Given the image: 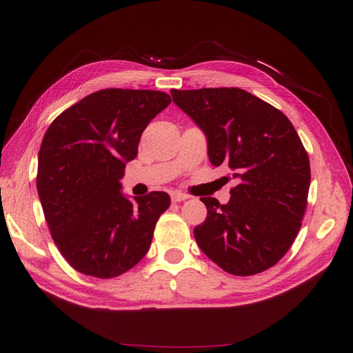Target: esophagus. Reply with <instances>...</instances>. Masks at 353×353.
I'll return each mask as SVG.
<instances>
[{
    "instance_id": "obj_1",
    "label": "esophagus",
    "mask_w": 353,
    "mask_h": 353,
    "mask_svg": "<svg viewBox=\"0 0 353 353\" xmlns=\"http://www.w3.org/2000/svg\"><path fill=\"white\" fill-rule=\"evenodd\" d=\"M170 199H172V201H174V203H179V201H184V200H187V199H188V196H187V194H184V193H178V191H175V193L170 194Z\"/></svg>"
}]
</instances>
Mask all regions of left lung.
Wrapping results in <instances>:
<instances>
[{
    "label": "left lung",
    "instance_id": "obj_1",
    "mask_svg": "<svg viewBox=\"0 0 353 353\" xmlns=\"http://www.w3.org/2000/svg\"><path fill=\"white\" fill-rule=\"evenodd\" d=\"M170 94L205 132L210 163L228 166L239 181L227 205L200 197L208 216L194 228L199 248L232 275L271 268L302 227L311 184L309 157L294 126L283 112L240 88Z\"/></svg>",
    "mask_w": 353,
    "mask_h": 353
}]
</instances>
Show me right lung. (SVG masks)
<instances>
[{
  "instance_id": "add662e5",
  "label": "right lung",
  "mask_w": 353,
  "mask_h": 353,
  "mask_svg": "<svg viewBox=\"0 0 353 353\" xmlns=\"http://www.w3.org/2000/svg\"><path fill=\"white\" fill-rule=\"evenodd\" d=\"M169 104L162 91L100 90L60 113L47 130L37 188L51 237L78 272L113 279L148 252L170 199L153 191L132 201L121 193V179L143 131Z\"/></svg>"
}]
</instances>
